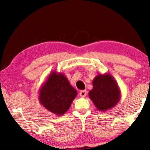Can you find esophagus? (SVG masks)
Returning a JSON list of instances; mask_svg holds the SVG:
<instances>
[{"label": "esophagus", "instance_id": "obj_1", "mask_svg": "<svg viewBox=\"0 0 150 150\" xmlns=\"http://www.w3.org/2000/svg\"><path fill=\"white\" fill-rule=\"evenodd\" d=\"M86 94H87V91H85V90H84V91H81L79 93L80 96H81V97H85V96H86Z\"/></svg>", "mask_w": 150, "mask_h": 150}]
</instances>
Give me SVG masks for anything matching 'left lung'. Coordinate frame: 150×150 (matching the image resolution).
Wrapping results in <instances>:
<instances>
[{
    "label": "left lung",
    "instance_id": "1",
    "mask_svg": "<svg viewBox=\"0 0 150 150\" xmlns=\"http://www.w3.org/2000/svg\"><path fill=\"white\" fill-rule=\"evenodd\" d=\"M93 89L89 96L100 110L113 107L120 98V92L115 80L109 74L98 75L93 82Z\"/></svg>",
    "mask_w": 150,
    "mask_h": 150
}]
</instances>
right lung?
Masks as SVG:
<instances>
[{"label":"right lung","instance_id":"obj_1","mask_svg":"<svg viewBox=\"0 0 150 150\" xmlns=\"http://www.w3.org/2000/svg\"><path fill=\"white\" fill-rule=\"evenodd\" d=\"M40 100L50 112L61 115L70 108L77 92L63 74L53 72L40 91Z\"/></svg>","mask_w":150,"mask_h":150}]
</instances>
